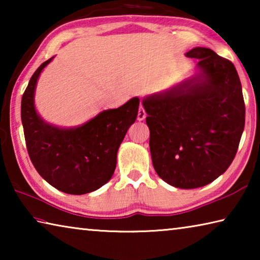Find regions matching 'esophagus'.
<instances>
[{
    "label": "esophagus",
    "instance_id": "esophagus-1",
    "mask_svg": "<svg viewBox=\"0 0 260 260\" xmlns=\"http://www.w3.org/2000/svg\"><path fill=\"white\" fill-rule=\"evenodd\" d=\"M146 117H147V113H146V111H144L142 105H141L140 109H139V112H138V120L142 121V120L146 119Z\"/></svg>",
    "mask_w": 260,
    "mask_h": 260
}]
</instances>
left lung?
<instances>
[{"label": "left lung", "instance_id": "1", "mask_svg": "<svg viewBox=\"0 0 260 260\" xmlns=\"http://www.w3.org/2000/svg\"><path fill=\"white\" fill-rule=\"evenodd\" d=\"M187 57L199 59L192 77L142 101L148 114L152 165L171 186H206L232 164L244 129L245 107L234 64L209 48Z\"/></svg>", "mask_w": 260, "mask_h": 260}]
</instances>
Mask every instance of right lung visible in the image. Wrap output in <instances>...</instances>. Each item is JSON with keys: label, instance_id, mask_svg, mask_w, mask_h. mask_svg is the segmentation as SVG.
I'll return each instance as SVG.
<instances>
[{"label": "right lung", "instance_id": "add662e5", "mask_svg": "<svg viewBox=\"0 0 260 260\" xmlns=\"http://www.w3.org/2000/svg\"><path fill=\"white\" fill-rule=\"evenodd\" d=\"M38 68L21 99V122L26 147L35 170L58 190L82 195L98 190L112 178L117 152L139 111V98L118 109H109L77 127L63 128L39 116L35 88L42 70Z\"/></svg>", "mask_w": 260, "mask_h": 260}]
</instances>
